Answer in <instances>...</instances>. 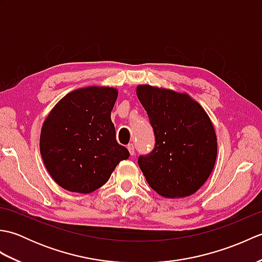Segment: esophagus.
Returning a JSON list of instances; mask_svg holds the SVG:
<instances>
[{"instance_id":"34e87169","label":"esophagus","mask_w":262,"mask_h":262,"mask_svg":"<svg viewBox=\"0 0 262 262\" xmlns=\"http://www.w3.org/2000/svg\"><path fill=\"white\" fill-rule=\"evenodd\" d=\"M127 148H128V151H129L130 155H134L135 154V148H134V145H133V144H128Z\"/></svg>"}]
</instances>
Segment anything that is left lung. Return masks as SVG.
<instances>
[{
    "instance_id": "obj_1",
    "label": "left lung",
    "mask_w": 262,
    "mask_h": 262,
    "mask_svg": "<svg viewBox=\"0 0 262 262\" xmlns=\"http://www.w3.org/2000/svg\"><path fill=\"white\" fill-rule=\"evenodd\" d=\"M137 97L153 127L155 145L138 165L154 191L168 198L190 196L214 169L217 138L208 115L186 93L138 85Z\"/></svg>"
}]
</instances>
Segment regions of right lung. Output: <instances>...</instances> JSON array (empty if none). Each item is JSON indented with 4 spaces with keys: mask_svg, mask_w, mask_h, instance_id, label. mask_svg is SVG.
<instances>
[{
    "mask_svg": "<svg viewBox=\"0 0 262 262\" xmlns=\"http://www.w3.org/2000/svg\"><path fill=\"white\" fill-rule=\"evenodd\" d=\"M117 97L118 91L109 86L77 89L59 100L43 121L41 158L55 182L66 190H97L129 157L117 143L111 121Z\"/></svg>",
    "mask_w": 262,
    "mask_h": 262,
    "instance_id": "add662e5",
    "label": "right lung"
}]
</instances>
